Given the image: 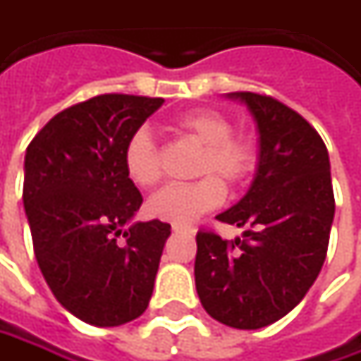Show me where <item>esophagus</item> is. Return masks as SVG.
Returning <instances> with one entry per match:
<instances>
[{
  "mask_svg": "<svg viewBox=\"0 0 361 361\" xmlns=\"http://www.w3.org/2000/svg\"><path fill=\"white\" fill-rule=\"evenodd\" d=\"M173 232L176 234H194L196 230L192 226H178V224H173Z\"/></svg>",
  "mask_w": 361,
  "mask_h": 361,
  "instance_id": "esophagus-1",
  "label": "esophagus"
}]
</instances>
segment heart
<instances>
[{"instance_id": "b5f03b06", "label": "heart", "mask_w": 361, "mask_h": 361, "mask_svg": "<svg viewBox=\"0 0 361 361\" xmlns=\"http://www.w3.org/2000/svg\"><path fill=\"white\" fill-rule=\"evenodd\" d=\"M173 127L204 145L197 159L196 173L204 176L192 183H171L153 194L147 210L153 218L169 224L188 226L206 212L224 202V185H236L252 171L257 164L255 145L232 135V123L218 111L197 109L176 117ZM123 165L127 178L137 188H151L161 178L159 149L147 129L135 131L123 149ZM220 177L219 180L217 178Z\"/></svg>"}]
</instances>
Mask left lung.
Masks as SVG:
<instances>
[{"label": "left lung", "mask_w": 361, "mask_h": 361, "mask_svg": "<svg viewBox=\"0 0 361 361\" xmlns=\"http://www.w3.org/2000/svg\"><path fill=\"white\" fill-rule=\"evenodd\" d=\"M255 118L257 173L244 197L218 214L243 228L232 243L197 232L196 290L216 322L260 329L303 301L327 255L336 214L329 153L317 131L283 102L230 92Z\"/></svg>", "instance_id": "1"}]
</instances>
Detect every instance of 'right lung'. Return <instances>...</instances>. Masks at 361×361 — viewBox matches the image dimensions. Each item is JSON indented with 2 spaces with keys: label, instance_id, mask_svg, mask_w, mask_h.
Returning <instances> with one entry per match:
<instances>
[{
  "label": "right lung",
  "instance_id": "obj_1",
  "mask_svg": "<svg viewBox=\"0 0 361 361\" xmlns=\"http://www.w3.org/2000/svg\"><path fill=\"white\" fill-rule=\"evenodd\" d=\"M164 99L101 94L58 113L25 149L24 210L38 267L80 322L117 327L149 305L171 226L135 222L143 197L125 173L127 139Z\"/></svg>",
  "mask_w": 361,
  "mask_h": 361
}]
</instances>
